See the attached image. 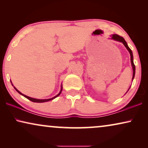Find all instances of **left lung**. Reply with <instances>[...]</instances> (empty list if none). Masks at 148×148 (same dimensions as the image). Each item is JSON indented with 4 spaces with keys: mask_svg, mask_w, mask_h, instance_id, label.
Returning <instances> with one entry per match:
<instances>
[{
    "mask_svg": "<svg viewBox=\"0 0 148 148\" xmlns=\"http://www.w3.org/2000/svg\"><path fill=\"white\" fill-rule=\"evenodd\" d=\"M111 39L114 40H115V41H118V42H122V43L124 44V46H125V48H127V50H128L129 54H130V56H131V66H132V68H133V77H132V82L133 80V79H134L135 77V66L134 64V62H133V52L132 51H131V50L129 48V47L128 46V45H127V43L126 42V41H125L124 38H123V37H121V36H119V35H116V34H113V35H112V36H111ZM130 89V87H129V90ZM128 90V91H129ZM127 91V92H128Z\"/></svg>",
    "mask_w": 148,
    "mask_h": 148,
    "instance_id": "1",
    "label": "left lung"
}]
</instances>
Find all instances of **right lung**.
<instances>
[{"label": "right lung", "mask_w": 148, "mask_h": 148, "mask_svg": "<svg viewBox=\"0 0 148 148\" xmlns=\"http://www.w3.org/2000/svg\"><path fill=\"white\" fill-rule=\"evenodd\" d=\"M11 84H12V82H11ZM12 86H13V85L12 84ZM14 88L15 89V90L17 91V92L18 93H19V94L22 95V96H24V97H25V98H27L28 100H29L30 101H32V102H38V103H41V102H48V101H50V100H53V99L56 98V97H58V96H59V95L60 94V93H61V92H62V86L61 85V88H60V92L58 93V94L57 95H56V96H55L54 97H53V98H49V99H36V98H31V97H29V96H26V95H25V94H22V93H21V92H20L19 90H17V88H16L15 87H14Z\"/></svg>", "instance_id": "right-lung-1"}]
</instances>
